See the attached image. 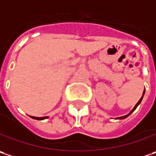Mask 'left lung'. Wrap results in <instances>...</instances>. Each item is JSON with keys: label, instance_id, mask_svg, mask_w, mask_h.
I'll return each mask as SVG.
<instances>
[{"label": "left lung", "instance_id": "8db88e82", "mask_svg": "<svg viewBox=\"0 0 156 156\" xmlns=\"http://www.w3.org/2000/svg\"><path fill=\"white\" fill-rule=\"evenodd\" d=\"M144 92H145V90H144V91H143V94H142V97H141V98H140V99L139 101H138V103H137V104H136V105H135V106H134V108H133V110H132V112H130V113H132V112H133V111H134V110H135V109H136V107H137V106H138V105H139L140 103V101H141V99H142V98H143V95H144ZM130 113H129V114H130ZM129 114H127V115H125V116H123V117H120V118H119V119H125V118H126V117H127V116H128V115H129Z\"/></svg>", "mask_w": 156, "mask_h": 156}]
</instances>
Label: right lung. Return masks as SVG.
Returning <instances> with one entry per match:
<instances>
[{
	"instance_id": "add662e5",
	"label": "right lung",
	"mask_w": 156,
	"mask_h": 156,
	"mask_svg": "<svg viewBox=\"0 0 156 156\" xmlns=\"http://www.w3.org/2000/svg\"><path fill=\"white\" fill-rule=\"evenodd\" d=\"M32 119H38V120H40V119H47V117H40V118H38V117H33V116H30Z\"/></svg>"
}]
</instances>
